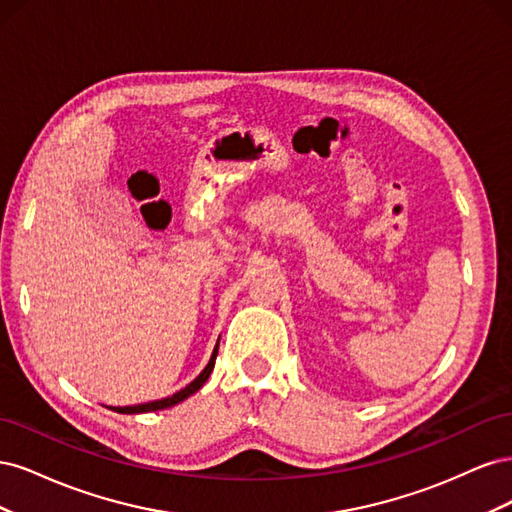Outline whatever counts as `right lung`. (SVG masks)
I'll return each instance as SVG.
<instances>
[{
	"instance_id": "right-lung-1",
	"label": "right lung",
	"mask_w": 512,
	"mask_h": 512,
	"mask_svg": "<svg viewBox=\"0 0 512 512\" xmlns=\"http://www.w3.org/2000/svg\"><path fill=\"white\" fill-rule=\"evenodd\" d=\"M218 346H220V339H218V344H215V348H213V354H211V359H209V363H207V367L200 371V374L188 384V386H183L181 391H177V393H173L170 397H164V399H156V401H147V404H138V406H123V408H115V406H108L111 410H115V412H119V414H143V412H156V410H164V408H173V406H177V404H181L183 399H188L190 395H194L200 386H203L205 382H207V378L211 376V371H213V367H215V356H218Z\"/></svg>"
}]
</instances>
